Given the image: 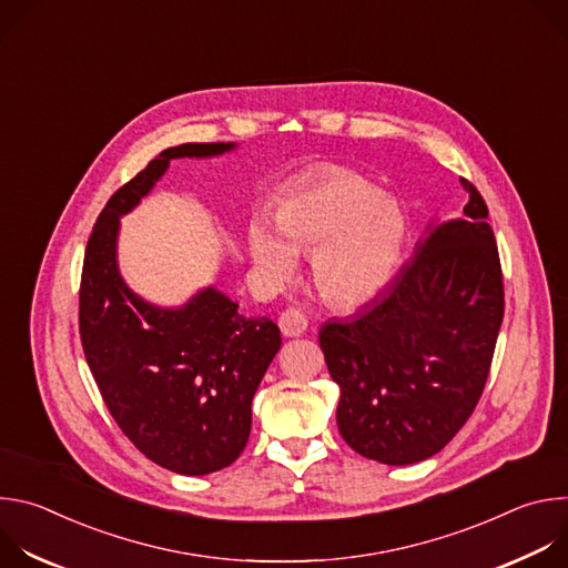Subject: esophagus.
Instances as JSON below:
<instances>
[{
    "label": "esophagus",
    "instance_id": "34e87169",
    "mask_svg": "<svg viewBox=\"0 0 568 568\" xmlns=\"http://www.w3.org/2000/svg\"><path fill=\"white\" fill-rule=\"evenodd\" d=\"M278 328H281V333L285 337H301L307 331V318H305V314L301 310L287 307L278 316Z\"/></svg>",
    "mask_w": 568,
    "mask_h": 568
}]
</instances>
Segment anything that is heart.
Wrapping results in <instances>:
<instances>
[{"instance_id": "1", "label": "heart", "mask_w": 568, "mask_h": 568, "mask_svg": "<svg viewBox=\"0 0 568 568\" xmlns=\"http://www.w3.org/2000/svg\"><path fill=\"white\" fill-rule=\"evenodd\" d=\"M285 245L263 226H254L250 245L256 263L274 278L294 270L296 254H316L314 281L335 305H359L390 281L404 247L407 222L388 197L357 175L337 173L292 197L274 213Z\"/></svg>"}]
</instances>
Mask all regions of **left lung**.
Returning <instances> with one entry per match:
<instances>
[{"instance_id": "left-lung-1", "label": "left lung", "mask_w": 568, "mask_h": 568, "mask_svg": "<svg viewBox=\"0 0 568 568\" xmlns=\"http://www.w3.org/2000/svg\"><path fill=\"white\" fill-rule=\"evenodd\" d=\"M463 217L438 224L355 316L318 333L342 397L337 427L362 456L412 465L469 420L504 321V272L476 186Z\"/></svg>"}]
</instances>
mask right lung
I'll list each match as a JSON object with an SVG mask.
<instances>
[{
    "label": "right lung",
    "instance_id": "1",
    "mask_svg": "<svg viewBox=\"0 0 568 568\" xmlns=\"http://www.w3.org/2000/svg\"><path fill=\"white\" fill-rule=\"evenodd\" d=\"M233 143L169 148L123 184L101 211L85 250L78 331L105 407L152 463L186 476L231 465L250 440L254 393L281 348L267 316L204 290L182 310L132 294L116 270L119 215L166 173L171 159L209 156Z\"/></svg>",
    "mask_w": 568,
    "mask_h": 568
}]
</instances>
